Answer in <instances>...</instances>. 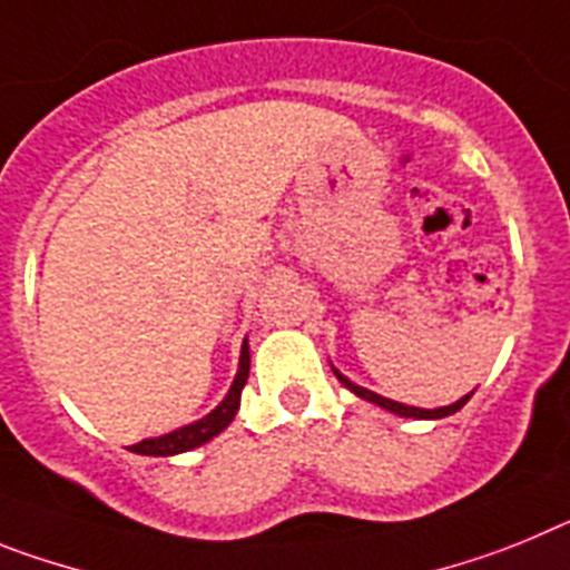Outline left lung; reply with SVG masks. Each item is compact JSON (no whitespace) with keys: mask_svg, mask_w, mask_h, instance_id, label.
<instances>
[{"mask_svg":"<svg viewBox=\"0 0 570 570\" xmlns=\"http://www.w3.org/2000/svg\"><path fill=\"white\" fill-rule=\"evenodd\" d=\"M333 373H335V379H338L341 384H344V387L350 390V393H355V395H358V399H364V402H370V404H379V407H381V410H387V413H393V415H402V419H430V422H433V419H444V415H453V413H459V410H462L464 404L470 402V395H473V393L462 395V399H459V402L448 404V407H435V410H424V407H410V404L393 402V399H384V395L373 393V390H367V387H358V384H355V381H350V379H346V375L341 373V370H335V367H333Z\"/></svg>","mask_w":570,"mask_h":570,"instance_id":"obj_1","label":"left lung"}]
</instances>
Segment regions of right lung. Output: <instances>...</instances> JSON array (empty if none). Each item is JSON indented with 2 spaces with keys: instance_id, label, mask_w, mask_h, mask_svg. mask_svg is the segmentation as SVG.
Here are the masks:
<instances>
[{
  "instance_id": "right-lung-1",
  "label": "right lung",
  "mask_w": 570,
  "mask_h": 570,
  "mask_svg": "<svg viewBox=\"0 0 570 570\" xmlns=\"http://www.w3.org/2000/svg\"><path fill=\"white\" fill-rule=\"evenodd\" d=\"M246 379H249V341L244 338L235 381H232L229 393L224 395V402L217 404L212 413L197 419V422L183 424V428L171 430V433L155 435V439H142V442L131 444L128 450H131V453H140V456H177V453H186V450H195L200 448V444L212 442V439L224 433L232 424V419H235L237 407H240V390H244Z\"/></svg>"
}]
</instances>
